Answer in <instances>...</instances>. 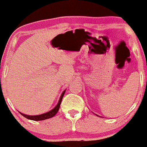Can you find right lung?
Instances as JSON below:
<instances>
[{
  "mask_svg": "<svg viewBox=\"0 0 147 147\" xmlns=\"http://www.w3.org/2000/svg\"><path fill=\"white\" fill-rule=\"evenodd\" d=\"M65 91H66V90H64V91L62 93V94H61V97H60L59 101V102H58V104L57 105V106L54 107V109H52V110H50L49 112H48V113H45V114L40 115H32V116L22 114V113H20L22 116H24L25 117H26V118H28L29 119H31V120H34V121L44 120V119L51 118V117H54V116L57 113L58 110H59V107H60V105H61V100H62L63 95H64V93H65Z\"/></svg>",
  "mask_w": 147,
  "mask_h": 147,
  "instance_id": "add662e5",
  "label": "right lung"
}]
</instances>
